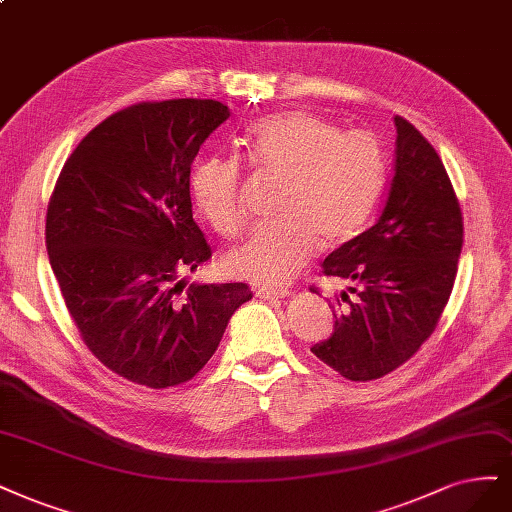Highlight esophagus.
<instances>
[{
  "label": "esophagus",
  "instance_id": "1",
  "mask_svg": "<svg viewBox=\"0 0 512 512\" xmlns=\"http://www.w3.org/2000/svg\"><path fill=\"white\" fill-rule=\"evenodd\" d=\"M256 296H260V298H264V301H275V298H286V296H290V292L288 290H271V288H258L256 290Z\"/></svg>",
  "mask_w": 512,
  "mask_h": 512
}]
</instances>
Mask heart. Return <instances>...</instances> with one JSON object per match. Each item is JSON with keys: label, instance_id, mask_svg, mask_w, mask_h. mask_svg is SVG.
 Masks as SVG:
<instances>
[{"label": "heart", "instance_id": "b5f03b06", "mask_svg": "<svg viewBox=\"0 0 512 512\" xmlns=\"http://www.w3.org/2000/svg\"><path fill=\"white\" fill-rule=\"evenodd\" d=\"M250 161L284 175L275 216L256 224L224 256L235 275L262 286L286 284L317 248L354 237L373 211L385 182L387 158L368 131H341L311 112H286L248 131ZM201 214L222 235L245 220L243 173L235 158L203 156L190 173Z\"/></svg>", "mask_w": 512, "mask_h": 512}]
</instances>
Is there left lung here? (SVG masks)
Instances as JSON below:
<instances>
[{"label": "left lung", "instance_id": "8db88e82", "mask_svg": "<svg viewBox=\"0 0 512 512\" xmlns=\"http://www.w3.org/2000/svg\"><path fill=\"white\" fill-rule=\"evenodd\" d=\"M396 165L377 222L322 264L356 281L330 305L334 332L313 354L351 381H373L407 362L434 332L462 254L464 222L443 161L409 120L394 118ZM347 302L343 308L340 303Z\"/></svg>", "mask_w": 512, "mask_h": 512}]
</instances>
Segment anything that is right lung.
<instances>
[{
    "instance_id": "obj_1",
    "label": "right lung",
    "mask_w": 512,
    "mask_h": 512,
    "mask_svg": "<svg viewBox=\"0 0 512 512\" xmlns=\"http://www.w3.org/2000/svg\"><path fill=\"white\" fill-rule=\"evenodd\" d=\"M231 116L214 99L139 103L105 118L67 158L46 250L93 351L133 383L173 387L216 354L248 284H188L211 250L192 220L190 167Z\"/></svg>"
}]
</instances>
